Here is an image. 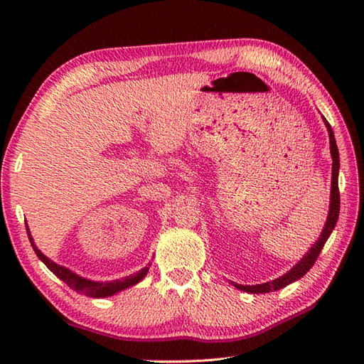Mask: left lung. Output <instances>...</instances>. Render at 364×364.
Returning <instances> with one entry per match:
<instances>
[{
  "label": "left lung",
  "mask_w": 364,
  "mask_h": 364,
  "mask_svg": "<svg viewBox=\"0 0 364 364\" xmlns=\"http://www.w3.org/2000/svg\"><path fill=\"white\" fill-rule=\"evenodd\" d=\"M323 119V123H326L327 131H328V139H330V153H331V159H333V164H331V191H330V210H328V215H327V222L326 225L322 228V233L319 236L318 241L313 244V247L310 250H308L304 258H301L296 266H294L289 272L283 274L282 277L275 278L272 282H267V283H261V284H237L235 282H231V284L235 286V288L245 291V292H250V294H266L270 291H278L284 288V286H288L294 282H297L299 278L304 277L308 270L313 267V264L318 259L321 250L323 249V244L327 242V239L330 237L331 231H333L336 222H338V215H339V189H338V175H339V151H338V145L335 141V134H333V129H331L330 123Z\"/></svg>",
  "instance_id": "left-lung-1"
}]
</instances>
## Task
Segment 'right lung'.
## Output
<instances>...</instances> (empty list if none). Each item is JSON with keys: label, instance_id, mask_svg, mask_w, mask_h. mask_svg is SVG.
I'll list each match as a JSON object with an SVG mask.
<instances>
[{"label": "right lung", "instance_id": "add662e5", "mask_svg": "<svg viewBox=\"0 0 364 364\" xmlns=\"http://www.w3.org/2000/svg\"><path fill=\"white\" fill-rule=\"evenodd\" d=\"M26 231H28V237H29V242L31 245H33V249L36 252V255L38 257V259H41L43 264L48 267L51 272L56 275L58 278H60L64 283H67L70 288L76 292L80 294H84V296L87 297H94V299H102V297H109V296H114V294H117L123 289L127 288H131V286L137 284L139 282L144 280V277L146 275V272H149L150 267H144L139 270V272L129 275V277H125L122 278V280H112V282H92V280H87V278L84 277H80L78 274L72 272L70 269H67L64 266L58 264V262L51 261L48 257H45V255L37 249L36 244H34V239L33 236H31V231L29 228L26 227ZM150 266V264H149Z\"/></svg>", "mask_w": 364, "mask_h": 364}]
</instances>
